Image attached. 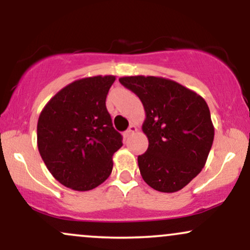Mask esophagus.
<instances>
[{
    "label": "esophagus",
    "mask_w": 250,
    "mask_h": 250,
    "mask_svg": "<svg viewBox=\"0 0 250 250\" xmlns=\"http://www.w3.org/2000/svg\"><path fill=\"white\" fill-rule=\"evenodd\" d=\"M137 131V128H136V125H131L130 127H129L127 130L125 131V137H129V136H131V135H133L134 133H136Z\"/></svg>",
    "instance_id": "34e87169"
}]
</instances>
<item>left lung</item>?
Returning <instances> with one entry per match:
<instances>
[{
    "label": "left lung",
    "instance_id": "8db88e82",
    "mask_svg": "<svg viewBox=\"0 0 250 250\" xmlns=\"http://www.w3.org/2000/svg\"><path fill=\"white\" fill-rule=\"evenodd\" d=\"M119 81L145 107L142 130L149 146L137 157L142 179L162 193L186 187L205 167L214 141L208 104L195 91L163 77L125 76Z\"/></svg>",
    "mask_w": 250,
    "mask_h": 250
}]
</instances>
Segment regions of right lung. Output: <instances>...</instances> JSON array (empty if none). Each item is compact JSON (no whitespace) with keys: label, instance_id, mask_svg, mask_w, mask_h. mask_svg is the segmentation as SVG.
<instances>
[{"label":"right lung","instance_id":"obj_1","mask_svg":"<svg viewBox=\"0 0 250 250\" xmlns=\"http://www.w3.org/2000/svg\"><path fill=\"white\" fill-rule=\"evenodd\" d=\"M115 76L74 81L43 108L37 122V147L43 162L65 187L85 191L104 182L122 135L113 127L105 99Z\"/></svg>","mask_w":250,"mask_h":250}]
</instances>
